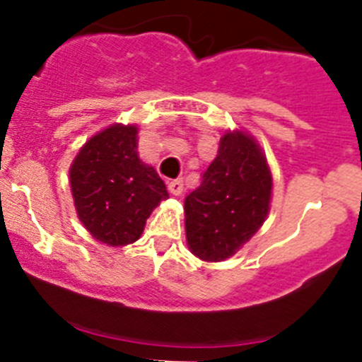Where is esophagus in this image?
<instances>
[{
    "instance_id": "1",
    "label": "esophagus",
    "mask_w": 362,
    "mask_h": 362,
    "mask_svg": "<svg viewBox=\"0 0 362 362\" xmlns=\"http://www.w3.org/2000/svg\"><path fill=\"white\" fill-rule=\"evenodd\" d=\"M168 192H170L172 196H181L183 194V181H179V179L168 181Z\"/></svg>"
}]
</instances>
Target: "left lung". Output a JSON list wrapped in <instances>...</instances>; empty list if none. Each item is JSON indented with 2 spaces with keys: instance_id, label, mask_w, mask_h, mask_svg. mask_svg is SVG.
Instances as JSON below:
<instances>
[{
  "instance_id": "left-lung-1",
  "label": "left lung",
  "mask_w": 362,
  "mask_h": 362,
  "mask_svg": "<svg viewBox=\"0 0 362 362\" xmlns=\"http://www.w3.org/2000/svg\"><path fill=\"white\" fill-rule=\"evenodd\" d=\"M272 174L250 136L221 137L201 185L185 199V228L192 254L203 261L232 257L261 228L270 209Z\"/></svg>"
}]
</instances>
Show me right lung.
<instances>
[{"label": "right lung", "instance_id": "1", "mask_svg": "<svg viewBox=\"0 0 362 362\" xmlns=\"http://www.w3.org/2000/svg\"><path fill=\"white\" fill-rule=\"evenodd\" d=\"M78 216L98 241H137L152 210L168 197L165 183L137 156V129L114 124L85 143L70 168Z\"/></svg>", "mask_w": 362, "mask_h": 362}]
</instances>
